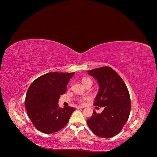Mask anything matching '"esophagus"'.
Listing matches in <instances>:
<instances>
[{
    "label": "esophagus",
    "mask_w": 157,
    "mask_h": 157,
    "mask_svg": "<svg viewBox=\"0 0 157 157\" xmlns=\"http://www.w3.org/2000/svg\"><path fill=\"white\" fill-rule=\"evenodd\" d=\"M84 108V107H82V106H78L77 107V109H83Z\"/></svg>",
    "instance_id": "obj_1"
}]
</instances>
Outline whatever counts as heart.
Returning <instances> with one entry per match:
<instances>
[{
    "mask_svg": "<svg viewBox=\"0 0 157 157\" xmlns=\"http://www.w3.org/2000/svg\"><path fill=\"white\" fill-rule=\"evenodd\" d=\"M82 83H83V84L84 85H85L86 83H89V82H92V81L90 80V78H86V77L83 78L82 80ZM86 99V98H80V99L79 100V101H80V103H83L84 102V101H85Z\"/></svg>",
    "mask_w": 157,
    "mask_h": 157,
    "instance_id": "heart-1",
    "label": "heart"
}]
</instances>
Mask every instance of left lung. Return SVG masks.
Wrapping results in <instances>:
<instances>
[{
	"label": "left lung",
	"mask_w": 157,
	"mask_h": 157,
	"mask_svg": "<svg viewBox=\"0 0 157 157\" xmlns=\"http://www.w3.org/2000/svg\"><path fill=\"white\" fill-rule=\"evenodd\" d=\"M99 84L94 105L104 107L101 113L94 111L87 120L93 133L108 138L118 134L127 122L131 112V98L127 86L120 76L111 67L88 71Z\"/></svg>",
	"instance_id": "obj_1"
}]
</instances>
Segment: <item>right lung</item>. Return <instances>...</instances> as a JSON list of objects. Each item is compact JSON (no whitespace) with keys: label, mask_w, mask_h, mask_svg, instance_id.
<instances>
[{"label":"right lung","mask_w":157,"mask_h":157,"mask_svg":"<svg viewBox=\"0 0 157 157\" xmlns=\"http://www.w3.org/2000/svg\"><path fill=\"white\" fill-rule=\"evenodd\" d=\"M75 72H49L36 78L28 89L25 108L35 128L44 134L63 128L75 108L59 106V99Z\"/></svg>","instance_id":"1"}]
</instances>
